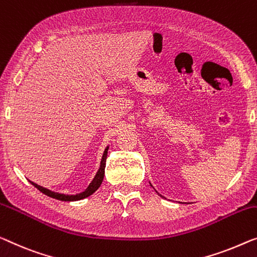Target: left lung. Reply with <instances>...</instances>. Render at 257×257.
I'll use <instances>...</instances> for the list:
<instances>
[{"label":"left lung","instance_id":"1","mask_svg":"<svg viewBox=\"0 0 257 257\" xmlns=\"http://www.w3.org/2000/svg\"><path fill=\"white\" fill-rule=\"evenodd\" d=\"M160 196H162V195H160ZM162 197H163V196H162Z\"/></svg>","mask_w":257,"mask_h":257}]
</instances>
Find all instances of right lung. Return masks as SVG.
Wrapping results in <instances>:
<instances>
[{
  "label": "right lung",
  "mask_w": 257,
  "mask_h": 257,
  "mask_svg": "<svg viewBox=\"0 0 257 257\" xmlns=\"http://www.w3.org/2000/svg\"><path fill=\"white\" fill-rule=\"evenodd\" d=\"M107 151H108V147L105 149L104 151V155H102V158H101V162H100V167H99V170L97 172V174H95V177L92 180L91 183L89 185L87 188L82 191V193L79 194H76V195H64V194H60V193H55V191H52L47 188H44V187H41L39 185H37V183H34L32 181H30L32 185L36 187L37 189H39L41 193L47 195L49 197H53L55 198V200H60V201H67V202H70V201H79V200H83V198L85 197H89L90 195H92L94 193L95 190H97L99 187H100L102 180H104V175H105V167H106V158H107Z\"/></svg>",
  "instance_id": "add662e5"
}]
</instances>
